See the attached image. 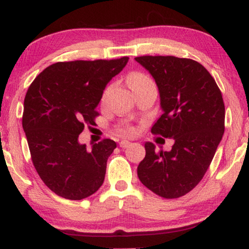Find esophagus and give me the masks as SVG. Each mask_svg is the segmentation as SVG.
<instances>
[{"label": "esophagus", "instance_id": "34e87169", "mask_svg": "<svg viewBox=\"0 0 249 249\" xmlns=\"http://www.w3.org/2000/svg\"><path fill=\"white\" fill-rule=\"evenodd\" d=\"M131 142H128V141H121L120 142H119V145H120L121 148H127L128 146H130Z\"/></svg>", "mask_w": 249, "mask_h": 249}]
</instances>
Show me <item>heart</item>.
I'll list each match as a JSON object with an SVG mask.
<instances>
[{
	"instance_id": "heart-1",
	"label": "heart",
	"mask_w": 249,
	"mask_h": 249,
	"mask_svg": "<svg viewBox=\"0 0 249 249\" xmlns=\"http://www.w3.org/2000/svg\"><path fill=\"white\" fill-rule=\"evenodd\" d=\"M128 84L135 93H137V91L141 89H144L146 87L154 85L151 78H148L147 76H145V74H142L141 72L131 73L130 76L128 77ZM102 101H104V97L102 98ZM115 132H117V135L121 136V137H132V136H135L136 132H137V129L131 124H124L118 125V127L115 128Z\"/></svg>"
}]
</instances>
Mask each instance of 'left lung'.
Returning a JSON list of instances; mask_svg holds the SVG:
<instances>
[{
	"label": "left lung",
	"mask_w": 249,
	"mask_h": 249,
	"mask_svg": "<svg viewBox=\"0 0 249 249\" xmlns=\"http://www.w3.org/2000/svg\"><path fill=\"white\" fill-rule=\"evenodd\" d=\"M135 60L149 71L159 87L163 114L152 134L172 138L170 152L146 142L137 168L142 185L163 198H178L198 185L224 132V103L220 88L202 64L171 55Z\"/></svg>",
	"instance_id": "8db88e82"
}]
</instances>
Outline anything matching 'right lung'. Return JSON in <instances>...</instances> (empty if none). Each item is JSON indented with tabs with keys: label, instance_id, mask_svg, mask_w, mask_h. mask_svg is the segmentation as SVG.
Here are the masks:
<instances>
[{
	"label": "right lung",
	"instance_id": "1",
	"mask_svg": "<svg viewBox=\"0 0 249 249\" xmlns=\"http://www.w3.org/2000/svg\"><path fill=\"white\" fill-rule=\"evenodd\" d=\"M128 60L56 62L27 90L22 128L33 164L43 182L63 198H86L104 181L107 159L117 144L103 139L87 151L78 137L85 125L95 124L103 90Z\"/></svg>",
	"mask_w": 249,
	"mask_h": 249
}]
</instances>
